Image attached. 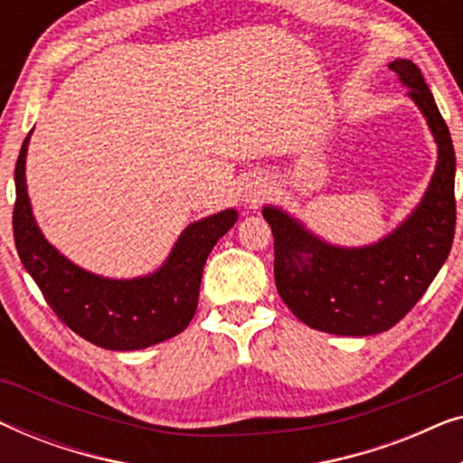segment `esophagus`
Instances as JSON below:
<instances>
[{
    "label": "esophagus",
    "instance_id": "obj_1",
    "mask_svg": "<svg viewBox=\"0 0 463 463\" xmlns=\"http://www.w3.org/2000/svg\"><path fill=\"white\" fill-rule=\"evenodd\" d=\"M259 195H261V189H255V187H249L244 192V202H257Z\"/></svg>",
    "mask_w": 463,
    "mask_h": 463
}]
</instances>
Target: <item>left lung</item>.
<instances>
[{
	"label": "left lung",
	"instance_id": "obj_1",
	"mask_svg": "<svg viewBox=\"0 0 463 463\" xmlns=\"http://www.w3.org/2000/svg\"><path fill=\"white\" fill-rule=\"evenodd\" d=\"M426 116L439 143V164L417 211L382 242L364 249L325 244L278 208L263 219L274 233L278 295L316 331L364 337L388 331L421 299L449 257L455 236V151L420 69L411 61L390 65Z\"/></svg>",
	"mask_w": 463,
	"mask_h": 463
}]
</instances>
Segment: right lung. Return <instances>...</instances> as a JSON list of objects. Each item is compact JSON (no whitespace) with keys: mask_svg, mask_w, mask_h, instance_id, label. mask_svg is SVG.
Instances as JSON below:
<instances>
[{"mask_svg":"<svg viewBox=\"0 0 463 463\" xmlns=\"http://www.w3.org/2000/svg\"><path fill=\"white\" fill-rule=\"evenodd\" d=\"M27 145L29 137L14 168V242L24 269L62 325L94 345L118 352L141 350L185 331L198 307L206 259L236 223L238 213L223 211L189 225L156 274L135 280L94 276L59 255L35 225L24 185Z\"/></svg>","mask_w":463,"mask_h":463,"instance_id":"obj_1","label":"right lung"}]
</instances>
